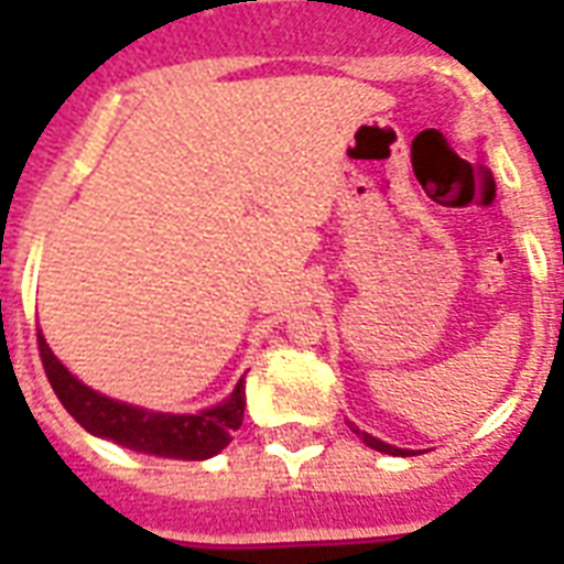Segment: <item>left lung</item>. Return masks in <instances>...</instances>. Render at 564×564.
I'll return each mask as SVG.
<instances>
[{
	"label": "left lung",
	"instance_id": "8db88e82",
	"mask_svg": "<svg viewBox=\"0 0 564 564\" xmlns=\"http://www.w3.org/2000/svg\"><path fill=\"white\" fill-rule=\"evenodd\" d=\"M348 427H351L354 433H357V436L362 438V445H369L371 451H380V454H389V456H412V451H406V447L386 445V442H380V438L369 436V433H362V430L357 427V424H351V421H348Z\"/></svg>",
	"mask_w": 564,
	"mask_h": 564
}]
</instances>
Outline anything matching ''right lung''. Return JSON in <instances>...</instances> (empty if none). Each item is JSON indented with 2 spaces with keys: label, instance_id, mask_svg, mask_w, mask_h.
Returning <instances> with one entry per match:
<instances>
[{
  "label": "right lung",
  "instance_id": "add662e5",
  "mask_svg": "<svg viewBox=\"0 0 564 564\" xmlns=\"http://www.w3.org/2000/svg\"><path fill=\"white\" fill-rule=\"evenodd\" d=\"M40 360L46 369L48 383L55 389L57 401L66 412L82 424L87 433L99 438H110L117 445L137 451V454L166 456V459H210L230 445V433L242 424L246 412V377L237 389L210 410L175 415V412H152L134 403L117 401L84 386L64 362L57 360L46 345L43 334H37Z\"/></svg>",
  "mask_w": 564,
  "mask_h": 564
}]
</instances>
